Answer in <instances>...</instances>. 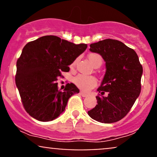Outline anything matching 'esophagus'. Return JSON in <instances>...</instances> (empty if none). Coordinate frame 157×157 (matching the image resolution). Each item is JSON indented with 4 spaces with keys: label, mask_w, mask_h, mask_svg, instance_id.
Listing matches in <instances>:
<instances>
[{
    "label": "esophagus",
    "mask_w": 157,
    "mask_h": 157,
    "mask_svg": "<svg viewBox=\"0 0 157 157\" xmlns=\"http://www.w3.org/2000/svg\"><path fill=\"white\" fill-rule=\"evenodd\" d=\"M80 95H81V96H82V97H87V96H88V94L85 93V92H83V91H80Z\"/></svg>",
    "instance_id": "esophagus-1"
}]
</instances>
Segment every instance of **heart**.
Returning <instances> with one entry per match:
<instances>
[{
	"instance_id": "b5f03b06",
	"label": "heart",
	"mask_w": 157,
	"mask_h": 157,
	"mask_svg": "<svg viewBox=\"0 0 157 157\" xmlns=\"http://www.w3.org/2000/svg\"><path fill=\"white\" fill-rule=\"evenodd\" d=\"M88 58L91 64L95 68L100 67L102 64V57L101 55L97 53H90L88 55ZM77 60H75L70 65V67L74 68L76 65ZM73 82L75 83L79 89L83 90L85 91H87L92 88L94 87L97 85V80L93 76H86L84 75H78L76 77H74Z\"/></svg>"
}]
</instances>
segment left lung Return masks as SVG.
<instances>
[{
	"label": "left lung",
	"instance_id": "1",
	"mask_svg": "<svg viewBox=\"0 0 157 157\" xmlns=\"http://www.w3.org/2000/svg\"><path fill=\"white\" fill-rule=\"evenodd\" d=\"M89 50L102 56L106 71L97 89V105L88 113L102 123L117 122L129 112L140 95L142 66L136 52L117 40L91 44ZM105 93L106 97L103 96Z\"/></svg>",
	"mask_w": 157,
	"mask_h": 157
}]
</instances>
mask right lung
<instances>
[{"label": "right lung", "mask_w": 157, "mask_h": 157, "mask_svg": "<svg viewBox=\"0 0 157 157\" xmlns=\"http://www.w3.org/2000/svg\"><path fill=\"white\" fill-rule=\"evenodd\" d=\"M87 48L54 35L29 42L17 61L15 83L26 112L42 122L54 120L65 111L68 99L80 90L67 83L58 90L57 78Z\"/></svg>", "instance_id": "obj_1"}]
</instances>
